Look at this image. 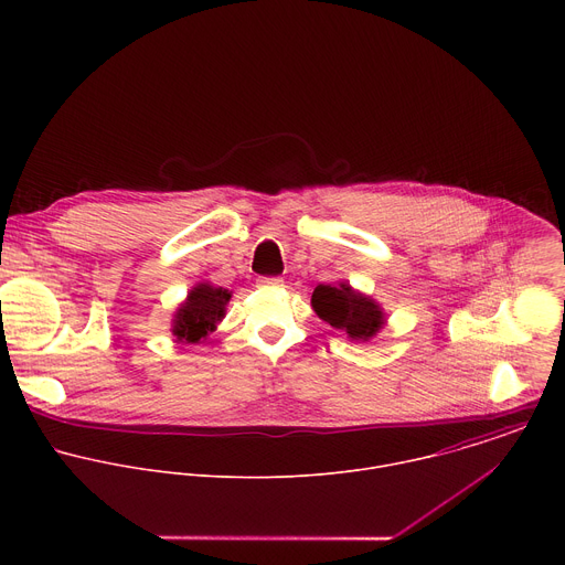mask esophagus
<instances>
[{
    "label": "esophagus",
    "instance_id": "esophagus-1",
    "mask_svg": "<svg viewBox=\"0 0 565 565\" xmlns=\"http://www.w3.org/2000/svg\"><path fill=\"white\" fill-rule=\"evenodd\" d=\"M259 286H264V288H279V286H284V279L281 277H262Z\"/></svg>",
    "mask_w": 565,
    "mask_h": 565
}]
</instances>
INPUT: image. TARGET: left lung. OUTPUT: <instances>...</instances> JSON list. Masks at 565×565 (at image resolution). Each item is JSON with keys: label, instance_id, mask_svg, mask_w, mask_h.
I'll list each match as a JSON object with an SVG mask.
<instances>
[{"label": "left lung", "instance_id": "left-lung-1", "mask_svg": "<svg viewBox=\"0 0 565 565\" xmlns=\"http://www.w3.org/2000/svg\"><path fill=\"white\" fill-rule=\"evenodd\" d=\"M312 310L319 319L329 321L338 331H344L353 342H366L384 327V312L380 303L358 290L347 281L338 286L319 284L310 297Z\"/></svg>", "mask_w": 565, "mask_h": 565}]
</instances>
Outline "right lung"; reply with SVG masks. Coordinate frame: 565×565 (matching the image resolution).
<instances>
[{
  "instance_id": "add662e5",
  "label": "right lung",
  "mask_w": 565,
  "mask_h": 565,
  "mask_svg": "<svg viewBox=\"0 0 565 565\" xmlns=\"http://www.w3.org/2000/svg\"><path fill=\"white\" fill-rule=\"evenodd\" d=\"M232 292L212 286V284H196L188 299L177 308V315L172 319V335H177L183 344H199L205 340L218 321L225 317V306L230 301Z\"/></svg>"
}]
</instances>
